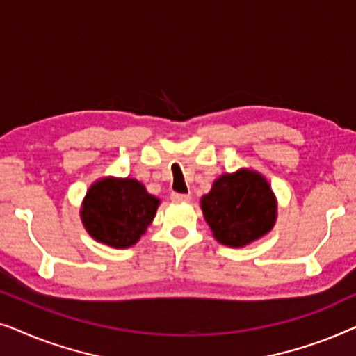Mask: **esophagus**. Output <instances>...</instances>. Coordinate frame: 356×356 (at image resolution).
Wrapping results in <instances>:
<instances>
[{"label":"esophagus","instance_id":"34e87169","mask_svg":"<svg viewBox=\"0 0 356 356\" xmlns=\"http://www.w3.org/2000/svg\"><path fill=\"white\" fill-rule=\"evenodd\" d=\"M172 201L173 202H189L191 201V196L189 194H179V193H172Z\"/></svg>","mask_w":356,"mask_h":356}]
</instances>
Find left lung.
<instances>
[{
  "instance_id": "8db88e82",
  "label": "left lung",
  "mask_w": 356,
  "mask_h": 356,
  "mask_svg": "<svg viewBox=\"0 0 356 356\" xmlns=\"http://www.w3.org/2000/svg\"><path fill=\"white\" fill-rule=\"evenodd\" d=\"M201 209L212 235L222 245L243 248L269 233L277 218L270 184L254 170L225 173L202 196Z\"/></svg>"
}]
</instances>
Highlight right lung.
<instances>
[{"label": "right lung", "mask_w": 356, "mask_h": 356, "mask_svg": "<svg viewBox=\"0 0 356 356\" xmlns=\"http://www.w3.org/2000/svg\"><path fill=\"white\" fill-rule=\"evenodd\" d=\"M160 204L134 178H102L87 191L81 218L94 240L116 250L136 245Z\"/></svg>", "instance_id": "add662e5"}]
</instances>
